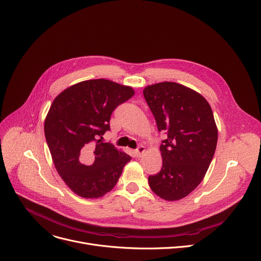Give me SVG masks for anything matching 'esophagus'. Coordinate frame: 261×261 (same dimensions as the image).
I'll use <instances>...</instances> for the list:
<instances>
[{
	"mask_svg": "<svg viewBox=\"0 0 261 261\" xmlns=\"http://www.w3.org/2000/svg\"><path fill=\"white\" fill-rule=\"evenodd\" d=\"M144 151H145V147H144L143 145H140V146L136 149V154H137L138 158H140V156H141V155L143 154Z\"/></svg>",
	"mask_w": 261,
	"mask_h": 261,
	"instance_id": "esophagus-1",
	"label": "esophagus"
}]
</instances>
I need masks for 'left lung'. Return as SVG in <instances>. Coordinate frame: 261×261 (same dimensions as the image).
Masks as SVG:
<instances>
[{
  "instance_id": "1",
  "label": "left lung",
  "mask_w": 261,
  "mask_h": 261,
  "mask_svg": "<svg viewBox=\"0 0 261 261\" xmlns=\"http://www.w3.org/2000/svg\"><path fill=\"white\" fill-rule=\"evenodd\" d=\"M146 102L163 132L160 150L163 166L148 176L151 190L166 200L188 195L202 182L212 161L217 128L207 100L175 83H160L143 90Z\"/></svg>"
}]
</instances>
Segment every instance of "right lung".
<instances>
[{
	"label": "right lung",
	"instance_id": "obj_1",
	"mask_svg": "<svg viewBox=\"0 0 261 261\" xmlns=\"http://www.w3.org/2000/svg\"><path fill=\"white\" fill-rule=\"evenodd\" d=\"M130 87L92 79L59 94L45 121L53 163L73 192L97 198L117 184L130 155L119 151L102 136L110 130L114 110L134 96Z\"/></svg>",
	"mask_w": 261,
	"mask_h": 261
}]
</instances>
